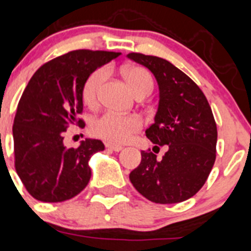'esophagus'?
<instances>
[{
  "instance_id": "34e87169",
  "label": "esophagus",
  "mask_w": 251,
  "mask_h": 251,
  "mask_svg": "<svg viewBox=\"0 0 251 251\" xmlns=\"http://www.w3.org/2000/svg\"><path fill=\"white\" fill-rule=\"evenodd\" d=\"M105 146H106L107 149L112 150V151H115V152H120L121 150H123V146H119V145L110 144V142H106V144H105Z\"/></svg>"
}]
</instances>
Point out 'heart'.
<instances>
[{
  "instance_id": "1",
  "label": "heart",
  "mask_w": 251,
  "mask_h": 251,
  "mask_svg": "<svg viewBox=\"0 0 251 251\" xmlns=\"http://www.w3.org/2000/svg\"><path fill=\"white\" fill-rule=\"evenodd\" d=\"M125 79L133 93L152 90L153 81L145 69L139 67L128 68L125 72ZM107 76L105 68L97 69L89 75L83 86V99L89 106H95L99 101L100 89ZM142 121L136 115H126L115 111H106L91 124V132L100 139L111 144H125L133 133L141 128Z\"/></svg>"
}]
</instances>
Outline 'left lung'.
<instances>
[{"label":"left lung","instance_id":"8db88e82","mask_svg":"<svg viewBox=\"0 0 251 251\" xmlns=\"http://www.w3.org/2000/svg\"><path fill=\"white\" fill-rule=\"evenodd\" d=\"M127 58L147 68L157 81L158 107L146 136L154 147L168 149L161 160L142 151L130 181L151 202H183L202 188L214 165L218 132L212 109L198 85L168 60L140 53Z\"/></svg>","mask_w":251,"mask_h":251}]
</instances>
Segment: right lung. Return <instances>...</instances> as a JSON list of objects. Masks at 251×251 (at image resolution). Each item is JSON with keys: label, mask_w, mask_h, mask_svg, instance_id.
Returning a JSON list of instances; mask_svg holds the SVG:
<instances>
[{"label": "right lung", "mask_w": 251, "mask_h": 251, "mask_svg": "<svg viewBox=\"0 0 251 251\" xmlns=\"http://www.w3.org/2000/svg\"><path fill=\"white\" fill-rule=\"evenodd\" d=\"M120 53L79 49L42 65L30 78L13 123L15 166L30 196L47 203L63 202L80 193L91 177L89 160L102 151L100 140L85 139L68 149L63 133L83 124V86L98 68Z\"/></svg>", "instance_id": "right-lung-1"}]
</instances>
